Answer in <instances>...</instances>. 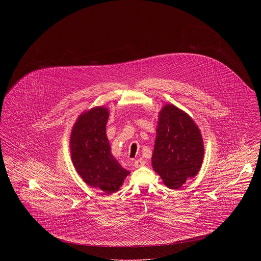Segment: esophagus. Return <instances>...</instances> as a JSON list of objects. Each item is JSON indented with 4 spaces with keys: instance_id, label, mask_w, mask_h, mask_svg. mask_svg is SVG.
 <instances>
[{
    "instance_id": "esophagus-1",
    "label": "esophagus",
    "mask_w": 261,
    "mask_h": 261,
    "mask_svg": "<svg viewBox=\"0 0 261 261\" xmlns=\"http://www.w3.org/2000/svg\"><path fill=\"white\" fill-rule=\"evenodd\" d=\"M145 164H146V161H145L144 159H140V160H137V161L135 162L134 166H135L136 168H140V167H143Z\"/></svg>"
}]
</instances>
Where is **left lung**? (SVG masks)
<instances>
[{
	"label": "left lung",
	"mask_w": 261,
	"mask_h": 261,
	"mask_svg": "<svg viewBox=\"0 0 261 261\" xmlns=\"http://www.w3.org/2000/svg\"><path fill=\"white\" fill-rule=\"evenodd\" d=\"M204 158V143L194 119L179 108L166 105L159 112L151 166L170 189L195 177Z\"/></svg>",
	"instance_id": "left-lung-1"
}]
</instances>
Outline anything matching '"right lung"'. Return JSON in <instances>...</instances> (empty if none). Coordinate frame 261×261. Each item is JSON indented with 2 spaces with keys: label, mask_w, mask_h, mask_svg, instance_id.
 I'll return each mask as SVG.
<instances>
[{
  "label": "right lung",
  "mask_w": 261,
  "mask_h": 261,
  "mask_svg": "<svg viewBox=\"0 0 261 261\" xmlns=\"http://www.w3.org/2000/svg\"><path fill=\"white\" fill-rule=\"evenodd\" d=\"M109 116V109L105 107L82 112L72 127L69 148L72 164L82 180L110 195L119 190L130 172L112 155L106 129Z\"/></svg>",
  "instance_id": "obj_1"
}]
</instances>
